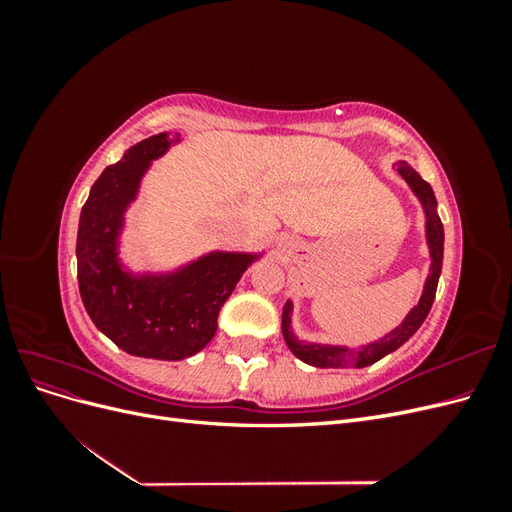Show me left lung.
<instances>
[{"instance_id": "1", "label": "left lung", "mask_w": 512, "mask_h": 512, "mask_svg": "<svg viewBox=\"0 0 512 512\" xmlns=\"http://www.w3.org/2000/svg\"><path fill=\"white\" fill-rule=\"evenodd\" d=\"M399 175L408 181L414 194L421 198V203L427 213V241L431 247V273L425 282L423 297L418 301V305L412 309V312L406 316V320L399 324L395 331L389 335H384L380 342L365 346L359 352H352L348 348H337V346H316V344H301L297 342V337L290 331V309L292 305L286 303L284 314H282V333L286 337V344L292 350L294 356L307 365L314 367H367L371 363L380 361L382 356L389 352L397 350L401 344H406L408 339L418 331V327L425 322L429 309L433 305V299H436V290H438V280H440V271H442V254H444V228L440 222V215L436 213V194H433L431 185L416 173L412 166L406 162L397 164Z\"/></svg>"}]
</instances>
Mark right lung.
<instances>
[{"mask_svg":"<svg viewBox=\"0 0 512 512\" xmlns=\"http://www.w3.org/2000/svg\"><path fill=\"white\" fill-rule=\"evenodd\" d=\"M177 138L151 136L106 166L81 211L76 237V273L89 318L121 350L160 361H181L211 342L222 305L254 262L247 254H211L166 277H130L119 269L115 239L123 209L149 162Z\"/></svg>","mask_w":512,"mask_h":512,"instance_id":"add662e5","label":"right lung"}]
</instances>
